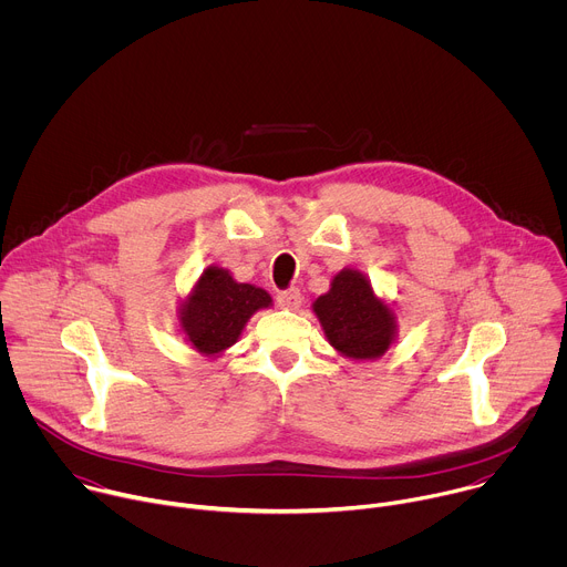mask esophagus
Instances as JSON below:
<instances>
[{
  "label": "esophagus",
  "mask_w": 567,
  "mask_h": 567,
  "mask_svg": "<svg viewBox=\"0 0 567 567\" xmlns=\"http://www.w3.org/2000/svg\"><path fill=\"white\" fill-rule=\"evenodd\" d=\"M278 302L282 307H287V309H298L300 302H302V296H300V291L296 287H291V289H285V291L278 293Z\"/></svg>",
  "instance_id": "34e87169"
}]
</instances>
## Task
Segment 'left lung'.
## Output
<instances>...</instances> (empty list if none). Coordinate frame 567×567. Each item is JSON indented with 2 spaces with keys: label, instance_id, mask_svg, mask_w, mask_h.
I'll list each match as a JSON object with an SVG mask.
<instances>
[{
  "label": "left lung",
  "instance_id": "left-lung-1",
  "mask_svg": "<svg viewBox=\"0 0 567 567\" xmlns=\"http://www.w3.org/2000/svg\"><path fill=\"white\" fill-rule=\"evenodd\" d=\"M311 307L330 346L348 359H379L396 337L394 311L374 296L370 280L357 269L339 271L330 291Z\"/></svg>",
  "mask_w": 567,
  "mask_h": 567
}]
</instances>
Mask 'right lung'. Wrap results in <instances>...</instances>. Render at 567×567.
<instances>
[{
    "label": "right lung",
    "instance_id": "obj_1",
    "mask_svg": "<svg viewBox=\"0 0 567 567\" xmlns=\"http://www.w3.org/2000/svg\"><path fill=\"white\" fill-rule=\"evenodd\" d=\"M271 305V296L247 282H237L221 267H208L182 302L179 322L186 341L204 357L228 350L249 318Z\"/></svg>",
    "mask_w": 567,
    "mask_h": 567
}]
</instances>
